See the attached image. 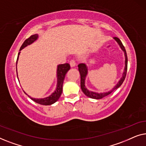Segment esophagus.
Masks as SVG:
<instances>
[{
  "label": "esophagus",
  "mask_w": 146,
  "mask_h": 146,
  "mask_svg": "<svg viewBox=\"0 0 146 146\" xmlns=\"http://www.w3.org/2000/svg\"><path fill=\"white\" fill-rule=\"evenodd\" d=\"M70 64L71 67H74L76 65V61L74 60H71L70 61Z\"/></svg>",
  "instance_id": "esophagus-1"
}]
</instances>
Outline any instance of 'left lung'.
<instances>
[{
	"label": "left lung",
	"mask_w": 146,
	"mask_h": 146,
	"mask_svg": "<svg viewBox=\"0 0 146 146\" xmlns=\"http://www.w3.org/2000/svg\"><path fill=\"white\" fill-rule=\"evenodd\" d=\"M113 39L115 40V41L117 42V44H118L119 46H120L121 49L124 52V54H125V68H124V71H123V74H122V77L121 78L120 80H119L118 82L116 85L110 91L107 92H103V93H98V92H92V91H90L88 90L86 88L85 86V80H86V77L88 74V67L86 64H85L81 63L78 64V70L80 72V86H81V89L84 94L86 96L90 98H93V99H101L104 97L107 96L108 95L110 94L115 90L117 88L120 86L122 84V83L124 81L125 76H126V73H127V54H126V51H125V49L123 45L121 43V42L120 40H119L118 38L117 37H114Z\"/></svg>",
	"instance_id": "left-lung-1"
}]
</instances>
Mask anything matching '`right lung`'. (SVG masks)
<instances>
[{"mask_svg": "<svg viewBox=\"0 0 146 146\" xmlns=\"http://www.w3.org/2000/svg\"><path fill=\"white\" fill-rule=\"evenodd\" d=\"M38 35H32L30 36L29 38H27L26 40L24 42L23 45L21 46V48H20V51L22 49H23L24 48L27 46L28 45L31 44L32 43H33L35 40H36L38 39ZM21 52H19V54H18L17 60V64L18 62V60H19V56ZM70 69V66L69 64L66 63L63 64H59L57 66V85H56V88L55 91L50 96H49L48 97L44 98H31V99L33 100V101H35V102H36L39 104L41 105H51L52 104L55 103L59 99V98L60 97L62 94V86H63V82L64 80L65 76L67 72ZM17 77H18V74H17ZM19 79V78H18ZM26 94V93H25Z\"/></svg>", "mask_w": 146, "mask_h": 146, "instance_id": "add662e5", "label": "right lung"}]
</instances>
